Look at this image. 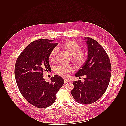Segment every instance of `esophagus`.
Masks as SVG:
<instances>
[{
  "mask_svg": "<svg viewBox=\"0 0 126 126\" xmlns=\"http://www.w3.org/2000/svg\"><path fill=\"white\" fill-rule=\"evenodd\" d=\"M69 82H70V81H69V79H64V83L65 84V83H68Z\"/></svg>",
  "mask_w": 126,
  "mask_h": 126,
  "instance_id": "1",
  "label": "esophagus"
}]
</instances>
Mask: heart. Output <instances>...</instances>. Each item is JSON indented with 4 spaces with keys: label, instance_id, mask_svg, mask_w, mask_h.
Listing matches in <instances>:
<instances>
[{
    "label": "heart",
    "instance_id": "1",
    "mask_svg": "<svg viewBox=\"0 0 126 126\" xmlns=\"http://www.w3.org/2000/svg\"><path fill=\"white\" fill-rule=\"evenodd\" d=\"M62 47L69 55L71 56V60L78 66L84 65L86 62L87 57L86 55L82 52V49L81 45L78 43L74 40H66L62 44ZM57 52V47H54L51 50L49 55V58L50 61L55 59ZM73 71V66L70 65L60 64L56 66L54 68V71L58 75L65 77L69 73Z\"/></svg>",
    "mask_w": 126,
    "mask_h": 126
}]
</instances>
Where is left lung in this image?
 Returning a JSON list of instances; mask_svg holds the SVG:
<instances>
[{
	"label": "left lung",
	"mask_w": 126,
	"mask_h": 126,
	"mask_svg": "<svg viewBox=\"0 0 126 126\" xmlns=\"http://www.w3.org/2000/svg\"><path fill=\"white\" fill-rule=\"evenodd\" d=\"M86 39V38H85ZM88 60L76 74V77L86 75L84 82H73L72 96L76 102L89 104L97 101L105 93L110 82L111 66L108 55L97 41L87 37Z\"/></svg>",
	"instance_id": "obj_1"
}]
</instances>
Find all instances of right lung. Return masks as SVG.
<instances>
[{
	"instance_id": "1",
	"label": "right lung",
	"mask_w": 126,
	"mask_h": 126,
	"mask_svg": "<svg viewBox=\"0 0 126 126\" xmlns=\"http://www.w3.org/2000/svg\"><path fill=\"white\" fill-rule=\"evenodd\" d=\"M53 40L37 39L30 43L20 53L16 62L15 75L21 94L29 103L39 108H44L55 102L56 94L64 81L56 75L46 82L44 71H50L49 53L57 43Z\"/></svg>"
}]
</instances>
